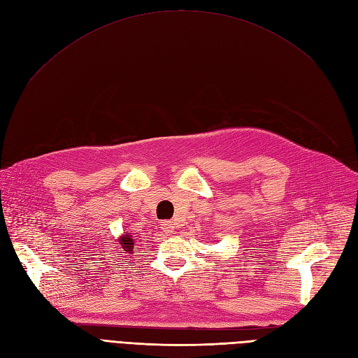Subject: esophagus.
Segmentation results:
<instances>
[{
  "label": "esophagus",
  "instance_id": "34e87169",
  "mask_svg": "<svg viewBox=\"0 0 358 358\" xmlns=\"http://www.w3.org/2000/svg\"><path fill=\"white\" fill-rule=\"evenodd\" d=\"M159 225H161V230L166 234H170V233H173V230H175V224H173L171 221H162Z\"/></svg>",
  "mask_w": 358,
  "mask_h": 358
}]
</instances>
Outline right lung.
Returning a JSON list of instances; mask_svg holds the SVG:
<instances>
[{"instance_id":"add662e5","label":"right lung","mask_w":358,"mask_h":358,"mask_svg":"<svg viewBox=\"0 0 358 358\" xmlns=\"http://www.w3.org/2000/svg\"><path fill=\"white\" fill-rule=\"evenodd\" d=\"M119 242H121V248L124 249V251L127 252H131L133 248H134V239L129 234H125L122 236L121 239H119Z\"/></svg>"}]
</instances>
